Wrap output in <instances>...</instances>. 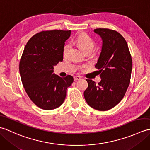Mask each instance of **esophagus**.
<instances>
[{
    "instance_id": "1",
    "label": "esophagus",
    "mask_w": 150,
    "mask_h": 150,
    "mask_svg": "<svg viewBox=\"0 0 150 150\" xmlns=\"http://www.w3.org/2000/svg\"><path fill=\"white\" fill-rule=\"evenodd\" d=\"M81 79V77H80V76H77V75L74 76V77H73V79H74L75 81H77V80H80Z\"/></svg>"
}]
</instances>
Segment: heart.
<instances>
[{"label": "heart", "mask_w": 150, "mask_h": 150, "mask_svg": "<svg viewBox=\"0 0 150 150\" xmlns=\"http://www.w3.org/2000/svg\"><path fill=\"white\" fill-rule=\"evenodd\" d=\"M75 42L77 45L84 51V52L88 51H92L94 48L95 43L91 38L85 33L81 34L75 39ZM70 48V44H66L63 48L64 55H66Z\"/></svg>", "instance_id": "1"}]
</instances>
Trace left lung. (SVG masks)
<instances>
[{"label": "left lung", "instance_id": "obj_1", "mask_svg": "<svg viewBox=\"0 0 150 150\" xmlns=\"http://www.w3.org/2000/svg\"><path fill=\"white\" fill-rule=\"evenodd\" d=\"M94 31L103 39V46L95 68L101 81L98 84L86 79L88 88L84 96L94 109L106 111L122 99L128 89L132 69V59L126 40L117 31L97 28Z\"/></svg>", "mask_w": 150, "mask_h": 150}]
</instances>
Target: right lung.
Segmentation results:
<instances>
[{"label": "right lung", "instance_id": "1", "mask_svg": "<svg viewBox=\"0 0 150 150\" xmlns=\"http://www.w3.org/2000/svg\"><path fill=\"white\" fill-rule=\"evenodd\" d=\"M71 31H42L28 40L19 64L22 83L28 97L42 110L57 108L65 100L66 90L73 78H61L53 73V66L63 60L64 42Z\"/></svg>", "mask_w": 150, "mask_h": 150}]
</instances>
